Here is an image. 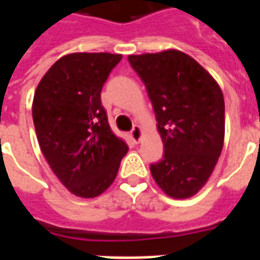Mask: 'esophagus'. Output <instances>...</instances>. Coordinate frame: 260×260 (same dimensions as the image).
I'll list each match as a JSON object with an SVG mask.
<instances>
[{"label":"esophagus","mask_w":260,"mask_h":260,"mask_svg":"<svg viewBox=\"0 0 260 260\" xmlns=\"http://www.w3.org/2000/svg\"><path fill=\"white\" fill-rule=\"evenodd\" d=\"M142 134H143L142 128H140L139 125H135L134 129L131 131V138H132V140H134L135 143H138L140 142V139H142Z\"/></svg>","instance_id":"esophagus-1"}]
</instances>
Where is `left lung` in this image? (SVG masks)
<instances>
[{"label": "left lung", "instance_id": "8db88e82", "mask_svg": "<svg viewBox=\"0 0 260 260\" xmlns=\"http://www.w3.org/2000/svg\"><path fill=\"white\" fill-rule=\"evenodd\" d=\"M128 60L146 85L165 147L162 160L151 165L152 178L169 197H193L210 178L224 146L221 89L178 50L129 55Z\"/></svg>", "mask_w": 260, "mask_h": 260}]
</instances>
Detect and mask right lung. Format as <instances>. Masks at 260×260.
Returning <instances> with one entry per match:
<instances>
[{
    "instance_id": "1",
    "label": "right lung",
    "mask_w": 260,
    "mask_h": 260,
    "mask_svg": "<svg viewBox=\"0 0 260 260\" xmlns=\"http://www.w3.org/2000/svg\"><path fill=\"white\" fill-rule=\"evenodd\" d=\"M122 55L74 52L58 59L39 82L32 117L39 146L63 186L77 197L102 194L128 152L112 132L101 90Z\"/></svg>"
}]
</instances>
